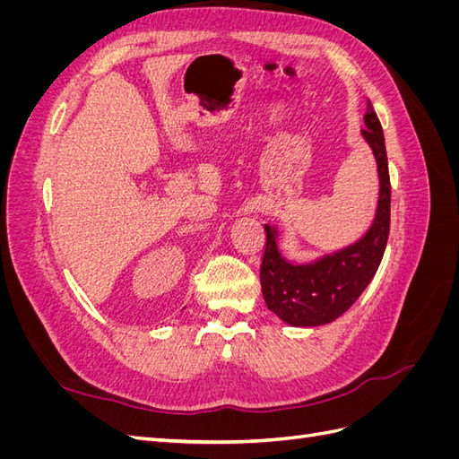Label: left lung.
Returning <instances> with one entry per match:
<instances>
[{
    "label": "left lung",
    "instance_id": "obj_1",
    "mask_svg": "<svg viewBox=\"0 0 459 459\" xmlns=\"http://www.w3.org/2000/svg\"><path fill=\"white\" fill-rule=\"evenodd\" d=\"M362 135L369 143L379 172V203L369 231L358 243L314 264L293 266L281 258L275 230L264 226L266 245L260 264V285L266 307L297 327L324 325L349 310L377 272L391 231V178L381 122L371 103L364 115Z\"/></svg>",
    "mask_w": 459,
    "mask_h": 459
}]
</instances>
